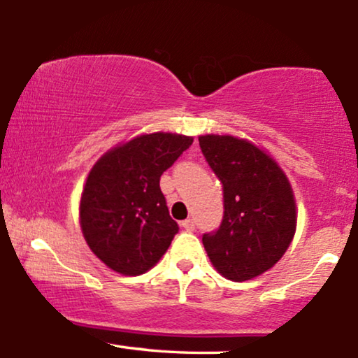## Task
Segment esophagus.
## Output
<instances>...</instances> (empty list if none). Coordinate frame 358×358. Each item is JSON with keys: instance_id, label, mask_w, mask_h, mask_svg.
<instances>
[{"instance_id": "1", "label": "esophagus", "mask_w": 358, "mask_h": 358, "mask_svg": "<svg viewBox=\"0 0 358 358\" xmlns=\"http://www.w3.org/2000/svg\"><path fill=\"white\" fill-rule=\"evenodd\" d=\"M180 227H182L184 230H187V231H192L194 229H196V222H194L192 219H187V220L180 222Z\"/></svg>"}]
</instances>
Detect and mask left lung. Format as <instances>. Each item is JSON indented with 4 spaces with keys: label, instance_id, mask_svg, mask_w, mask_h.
Wrapping results in <instances>:
<instances>
[{
    "label": "left lung",
    "instance_id": "1",
    "mask_svg": "<svg viewBox=\"0 0 358 358\" xmlns=\"http://www.w3.org/2000/svg\"><path fill=\"white\" fill-rule=\"evenodd\" d=\"M199 145L224 185V220L202 236L227 280H253L280 262L296 234L294 192L266 151L231 134H202Z\"/></svg>",
    "mask_w": 358,
    "mask_h": 358
}]
</instances>
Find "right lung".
<instances>
[{
  "label": "right lung",
  "instance_id": "obj_1",
  "mask_svg": "<svg viewBox=\"0 0 358 358\" xmlns=\"http://www.w3.org/2000/svg\"><path fill=\"white\" fill-rule=\"evenodd\" d=\"M192 141L178 133L139 134L111 148L90 169L78 219L88 248L110 270L139 276L169 248L179 227L159 179Z\"/></svg>",
  "mask_w": 358,
  "mask_h": 358
}]
</instances>
